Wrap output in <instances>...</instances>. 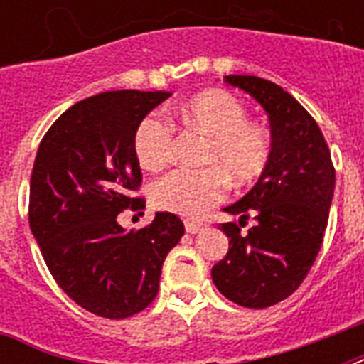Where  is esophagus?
<instances>
[{
  "label": "esophagus",
  "mask_w": 364,
  "mask_h": 364,
  "mask_svg": "<svg viewBox=\"0 0 364 364\" xmlns=\"http://www.w3.org/2000/svg\"><path fill=\"white\" fill-rule=\"evenodd\" d=\"M205 227H208V223L205 221H185V230H187L188 234L200 232V230H204Z\"/></svg>",
  "instance_id": "34e87169"
}]
</instances>
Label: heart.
<instances>
[{"label":"heart","mask_w":364,"mask_h":364,"mask_svg":"<svg viewBox=\"0 0 364 364\" xmlns=\"http://www.w3.org/2000/svg\"><path fill=\"white\" fill-rule=\"evenodd\" d=\"M185 128L205 134L200 170H171L151 185V200L162 211L194 217L225 196L227 179L245 187L270 166V132L247 121V109L234 94L210 88L183 102L176 111ZM134 154L145 170H160L171 159L173 126L151 113L134 132Z\"/></svg>","instance_id":"1"}]
</instances>
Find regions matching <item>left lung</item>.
I'll list each match as a JSON object with an SVG mask.
<instances>
[{"label": "left lung", "mask_w": 364, "mask_h": 364, "mask_svg": "<svg viewBox=\"0 0 364 364\" xmlns=\"http://www.w3.org/2000/svg\"><path fill=\"white\" fill-rule=\"evenodd\" d=\"M225 82L264 107L274 151L257 185L225 208L240 223L219 225L228 253L211 277L236 304L268 308L291 296L316 262L333 202L334 166L314 117L282 87L255 75H227ZM249 216L255 227L243 233Z\"/></svg>", "instance_id": "left-lung-1"}]
</instances>
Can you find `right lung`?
Masks as SVG:
<instances>
[{
  "label": "right lung",
  "mask_w": 364,
  "mask_h": 364,
  "mask_svg": "<svg viewBox=\"0 0 364 364\" xmlns=\"http://www.w3.org/2000/svg\"><path fill=\"white\" fill-rule=\"evenodd\" d=\"M170 92L111 90L77 102L54 121L37 149L30 181L31 234L48 270L71 300L107 319L145 310L159 293L166 255L185 234L160 211L126 232L124 210H145L134 132Z\"/></svg>",
  "instance_id": "obj_1"
}]
</instances>
